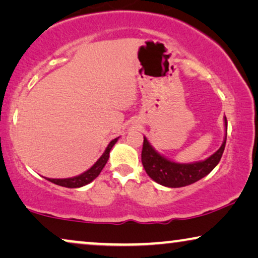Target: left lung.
I'll return each mask as SVG.
<instances>
[{"label": "left lung", "mask_w": 258, "mask_h": 258, "mask_svg": "<svg viewBox=\"0 0 258 258\" xmlns=\"http://www.w3.org/2000/svg\"><path fill=\"white\" fill-rule=\"evenodd\" d=\"M225 132H227V117H224ZM225 142H227V133L223 143L216 153L208 157L207 160L195 162V163H176L162 156L150 146L148 140L144 137L142 148V164L144 170L150 178H153L158 184L169 186V188H181L192 184L207 176L221 161L223 155Z\"/></svg>", "instance_id": "obj_1"}]
</instances>
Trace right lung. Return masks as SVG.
<instances>
[{
  "mask_svg": "<svg viewBox=\"0 0 258 258\" xmlns=\"http://www.w3.org/2000/svg\"><path fill=\"white\" fill-rule=\"evenodd\" d=\"M117 140L118 139L112 140L111 142L108 144L107 149H105L103 155L98 158L96 163H95L90 169H88L87 171H84L83 174L75 176V177H70V178H47L45 177V179H48V181L54 183V184L66 186V188H80V186L88 184V183L94 181V179L96 178L98 175H100L102 169L104 168L105 163H107V161L109 158V153H110L111 148L115 146V143L117 142Z\"/></svg>",
  "mask_w": 258,
  "mask_h": 258,
  "instance_id": "add662e5",
  "label": "right lung"
}]
</instances>
